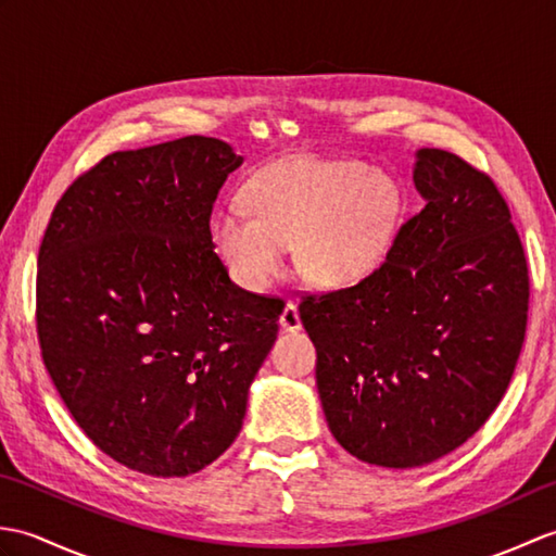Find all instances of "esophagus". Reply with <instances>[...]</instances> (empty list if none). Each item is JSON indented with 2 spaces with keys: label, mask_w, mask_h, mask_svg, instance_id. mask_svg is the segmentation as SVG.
Segmentation results:
<instances>
[{
  "label": "esophagus",
  "mask_w": 556,
  "mask_h": 556,
  "mask_svg": "<svg viewBox=\"0 0 556 556\" xmlns=\"http://www.w3.org/2000/svg\"><path fill=\"white\" fill-rule=\"evenodd\" d=\"M279 327L285 329V332H299L301 329V313H299V305L296 303H287L285 311L279 315Z\"/></svg>",
  "instance_id": "1"
}]
</instances>
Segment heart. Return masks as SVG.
<instances>
[{
  "label": "heart",
  "instance_id": "1",
  "mask_svg": "<svg viewBox=\"0 0 556 556\" xmlns=\"http://www.w3.org/2000/svg\"><path fill=\"white\" fill-rule=\"evenodd\" d=\"M401 195L363 162L303 160L260 176L248 205L231 200L212 219V241L236 285L263 291L287 267L315 285L353 287L380 267L396 233Z\"/></svg>",
  "mask_w": 556,
  "mask_h": 556
}]
</instances>
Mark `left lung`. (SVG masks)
<instances>
[{
    "instance_id": "left-lung-1",
    "label": "left lung",
    "mask_w": 556,
    "mask_h": 556,
    "mask_svg": "<svg viewBox=\"0 0 556 556\" xmlns=\"http://www.w3.org/2000/svg\"><path fill=\"white\" fill-rule=\"evenodd\" d=\"M413 181L428 205L380 269L299 305L329 430L382 468L432 464L485 425L528 320L523 245L490 176L420 148Z\"/></svg>"
}]
</instances>
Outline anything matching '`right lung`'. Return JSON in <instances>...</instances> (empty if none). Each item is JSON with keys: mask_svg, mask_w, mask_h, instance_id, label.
Wrapping results in <instances>:
<instances>
[{"mask_svg": "<svg viewBox=\"0 0 556 556\" xmlns=\"http://www.w3.org/2000/svg\"><path fill=\"white\" fill-rule=\"evenodd\" d=\"M243 157L186 136L119 150L68 186L38 255V337L100 452L184 478L239 434L285 303L236 287L210 215Z\"/></svg>", "mask_w": 556, "mask_h": 556, "instance_id": "1", "label": "right lung"}]
</instances>
